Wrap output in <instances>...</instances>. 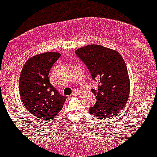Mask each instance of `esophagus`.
I'll return each instance as SVG.
<instances>
[{"label":"esophagus","mask_w":157,"mask_h":157,"mask_svg":"<svg viewBox=\"0 0 157 157\" xmlns=\"http://www.w3.org/2000/svg\"><path fill=\"white\" fill-rule=\"evenodd\" d=\"M80 94H81V91H79V90H75L73 91V95H74V96H79Z\"/></svg>","instance_id":"34e87169"}]
</instances>
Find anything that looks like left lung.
Returning <instances> with one entry per match:
<instances>
[{
    "label": "left lung",
    "instance_id": "left-lung-1",
    "mask_svg": "<svg viewBox=\"0 0 157 157\" xmlns=\"http://www.w3.org/2000/svg\"><path fill=\"white\" fill-rule=\"evenodd\" d=\"M75 54L88 67L93 79L99 82L97 90H92L96 103L90 113L100 120L117 115L130 94V79L123 57L117 50L96 44L80 47Z\"/></svg>",
    "mask_w": 157,
    "mask_h": 157
}]
</instances>
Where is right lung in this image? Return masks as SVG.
<instances>
[{"label":"right lung","mask_w":157,"mask_h":157,"mask_svg":"<svg viewBox=\"0 0 157 157\" xmlns=\"http://www.w3.org/2000/svg\"><path fill=\"white\" fill-rule=\"evenodd\" d=\"M61 54L44 52L29 58L21 69L19 93L23 104L38 120H51L62 110L65 96L49 81V72Z\"/></svg>","instance_id":"obj_1"}]
</instances>
